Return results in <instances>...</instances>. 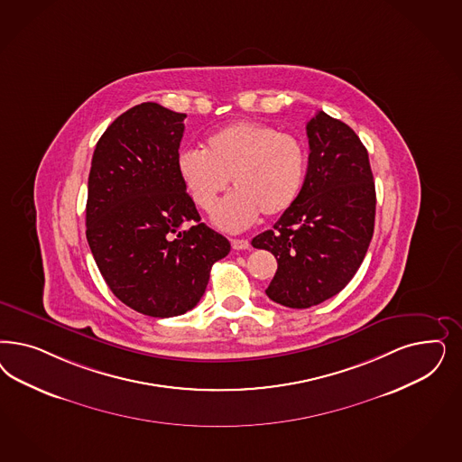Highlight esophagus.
I'll return each instance as SVG.
<instances>
[{"label": "esophagus", "mask_w": 462, "mask_h": 462, "mask_svg": "<svg viewBox=\"0 0 462 462\" xmlns=\"http://www.w3.org/2000/svg\"><path fill=\"white\" fill-rule=\"evenodd\" d=\"M231 246L233 250H248L250 248V241L248 239H231Z\"/></svg>", "instance_id": "esophagus-1"}]
</instances>
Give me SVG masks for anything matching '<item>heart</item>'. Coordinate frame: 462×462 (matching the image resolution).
Segmentation results:
<instances>
[{
	"mask_svg": "<svg viewBox=\"0 0 462 462\" xmlns=\"http://www.w3.org/2000/svg\"><path fill=\"white\" fill-rule=\"evenodd\" d=\"M179 175L195 204L212 212L233 179L214 223L227 231L245 229L260 217L292 208L302 190L308 154L294 135L267 124L239 120L224 125L206 141V151L183 149Z\"/></svg>",
	"mask_w": 462,
	"mask_h": 462,
	"instance_id": "1",
	"label": "heart"
}]
</instances>
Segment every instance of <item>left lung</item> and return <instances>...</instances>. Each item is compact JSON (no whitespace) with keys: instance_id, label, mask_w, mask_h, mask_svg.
Masks as SVG:
<instances>
[{"instance_id":"8db88e82","label":"left lung","mask_w":462,"mask_h":462,"mask_svg":"<svg viewBox=\"0 0 462 462\" xmlns=\"http://www.w3.org/2000/svg\"><path fill=\"white\" fill-rule=\"evenodd\" d=\"M310 160L302 190L254 248L277 258L267 296L306 310L337 296L356 275L373 239L375 187L367 149L342 120L319 110L308 122Z\"/></svg>"}]
</instances>
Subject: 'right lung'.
Here are the masks:
<instances>
[{
    "label": "right lung",
    "instance_id": "right-lung-1",
    "mask_svg": "<svg viewBox=\"0 0 462 462\" xmlns=\"http://www.w3.org/2000/svg\"><path fill=\"white\" fill-rule=\"evenodd\" d=\"M185 117L152 102L135 105L106 127L91 158L89 250L110 291L152 318L195 308L210 268L231 250L200 223L180 179Z\"/></svg>",
    "mask_w": 462,
    "mask_h": 462
}]
</instances>
